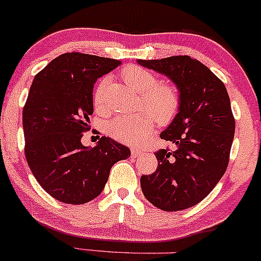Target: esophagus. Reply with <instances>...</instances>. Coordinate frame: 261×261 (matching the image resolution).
Returning <instances> with one entry per match:
<instances>
[{"label":"esophagus","mask_w":261,"mask_h":261,"mask_svg":"<svg viewBox=\"0 0 261 261\" xmlns=\"http://www.w3.org/2000/svg\"><path fill=\"white\" fill-rule=\"evenodd\" d=\"M131 154H133V157H140L141 154H142V152L140 151L139 148H131Z\"/></svg>","instance_id":"esophagus-1"}]
</instances>
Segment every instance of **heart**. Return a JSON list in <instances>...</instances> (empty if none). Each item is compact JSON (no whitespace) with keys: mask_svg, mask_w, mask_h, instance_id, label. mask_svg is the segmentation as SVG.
<instances>
[{"mask_svg":"<svg viewBox=\"0 0 261 261\" xmlns=\"http://www.w3.org/2000/svg\"><path fill=\"white\" fill-rule=\"evenodd\" d=\"M121 77L135 91L142 93V103L152 114L146 110L133 114H120L109 122V134L121 142L137 145L141 143L153 128V116L160 122L172 120L178 112L179 93L174 86L157 83L154 74L140 66H127L121 71ZM107 79H103L94 93V104L103 106L104 87Z\"/></svg>","mask_w":261,"mask_h":261,"instance_id":"b5f03b06","label":"heart"}]
</instances>
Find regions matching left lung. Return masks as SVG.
Returning <instances> with one entry per match:
<instances>
[{
    "label": "left lung",
    "instance_id": "8db88e82",
    "mask_svg": "<svg viewBox=\"0 0 261 261\" xmlns=\"http://www.w3.org/2000/svg\"><path fill=\"white\" fill-rule=\"evenodd\" d=\"M136 62L166 76L179 93L178 112L161 133L174 149L155 153L157 170L141 176V189L163 211L189 208L211 193L228 166L236 128L228 93L208 67L190 56Z\"/></svg>",
    "mask_w": 261,
    "mask_h": 261
}]
</instances>
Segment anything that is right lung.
<instances>
[{
  "mask_svg": "<svg viewBox=\"0 0 261 261\" xmlns=\"http://www.w3.org/2000/svg\"><path fill=\"white\" fill-rule=\"evenodd\" d=\"M120 60L62 54L33 80L23 109L25 158L54 199L81 205L103 191L110 169L130 148L103 136L94 147L81 142L93 114V86Z\"/></svg>",
  "mask_w": 261,
  "mask_h": 261,
  "instance_id": "add662e5",
  "label": "right lung"
}]
</instances>
